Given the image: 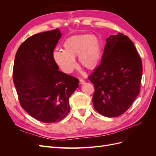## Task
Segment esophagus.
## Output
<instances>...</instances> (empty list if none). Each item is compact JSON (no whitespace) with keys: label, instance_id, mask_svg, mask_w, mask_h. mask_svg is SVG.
I'll return each instance as SVG.
<instances>
[{"label":"esophagus","instance_id":"obj_1","mask_svg":"<svg viewBox=\"0 0 156 156\" xmlns=\"http://www.w3.org/2000/svg\"><path fill=\"white\" fill-rule=\"evenodd\" d=\"M79 83H80V84H84V83H85V81H84L83 79H79Z\"/></svg>","mask_w":156,"mask_h":156}]
</instances>
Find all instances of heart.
Wrapping results in <instances>:
<instances>
[{"instance_id":"b5f03b06","label":"heart","mask_w":156,"mask_h":156,"mask_svg":"<svg viewBox=\"0 0 156 156\" xmlns=\"http://www.w3.org/2000/svg\"><path fill=\"white\" fill-rule=\"evenodd\" d=\"M63 51H55L52 57L54 62L65 73H72L77 68L75 58L79 64L88 70L95 69L101 59V45L94 34H76L64 41Z\"/></svg>"}]
</instances>
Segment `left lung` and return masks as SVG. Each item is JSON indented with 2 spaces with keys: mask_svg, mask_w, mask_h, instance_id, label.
I'll return each instance as SVG.
<instances>
[{
  "mask_svg": "<svg viewBox=\"0 0 156 156\" xmlns=\"http://www.w3.org/2000/svg\"><path fill=\"white\" fill-rule=\"evenodd\" d=\"M100 65L88 77L94 84L95 109L107 117H116L131 107L140 92L143 65L129 37L119 33L106 39Z\"/></svg>",
  "mask_w": 156,
  "mask_h": 156,
  "instance_id": "left-lung-1",
  "label": "left lung"
}]
</instances>
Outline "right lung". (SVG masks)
Listing matches in <instances>:
<instances>
[{
  "label": "right lung",
  "instance_id": "obj_1",
  "mask_svg": "<svg viewBox=\"0 0 156 156\" xmlns=\"http://www.w3.org/2000/svg\"><path fill=\"white\" fill-rule=\"evenodd\" d=\"M62 34L58 29L33 35L19 48L13 81L21 106L45 123L62 120L69 111V98L79 79L58 70L52 55Z\"/></svg>",
  "mask_w": 156,
  "mask_h": 156
}]
</instances>
